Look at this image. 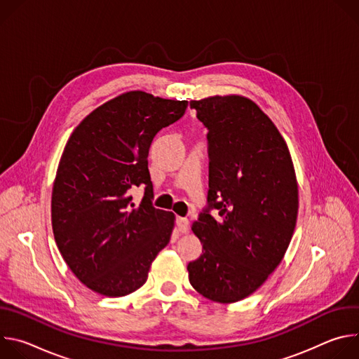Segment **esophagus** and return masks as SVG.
Segmentation results:
<instances>
[{"label": "esophagus", "mask_w": 359, "mask_h": 359, "mask_svg": "<svg viewBox=\"0 0 359 359\" xmlns=\"http://www.w3.org/2000/svg\"><path fill=\"white\" fill-rule=\"evenodd\" d=\"M176 224H177V229L180 233H186L189 230V220L186 217H177Z\"/></svg>", "instance_id": "34e87169"}]
</instances>
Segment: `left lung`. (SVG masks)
<instances>
[{
  "label": "left lung",
  "instance_id": "8db88e82",
  "mask_svg": "<svg viewBox=\"0 0 359 359\" xmlns=\"http://www.w3.org/2000/svg\"><path fill=\"white\" fill-rule=\"evenodd\" d=\"M190 108L209 130V191L191 227L203 251L187 264L189 281L212 301L236 302L267 280L288 248L295 172L278 129L250 99L217 95L190 100Z\"/></svg>",
  "mask_w": 359,
  "mask_h": 359
}]
</instances>
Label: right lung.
<instances>
[{
	"label": "right lung",
	"mask_w": 359,
	"mask_h": 359,
	"mask_svg": "<svg viewBox=\"0 0 359 359\" xmlns=\"http://www.w3.org/2000/svg\"><path fill=\"white\" fill-rule=\"evenodd\" d=\"M186 100L123 93L89 114L72 132L53 190V230L72 273L92 291L123 297L140 288L170 240L175 215L153 208L149 147L177 122ZM145 186L133 210L131 190Z\"/></svg>",
	"instance_id": "obj_1"
}]
</instances>
